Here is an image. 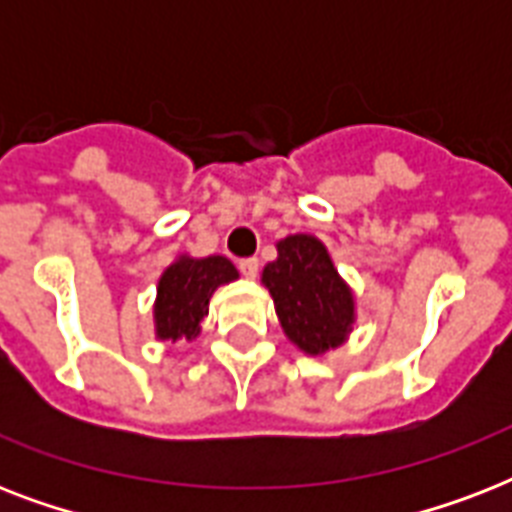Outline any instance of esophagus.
<instances>
[{
	"label": "esophagus",
	"instance_id": "esophagus-1",
	"mask_svg": "<svg viewBox=\"0 0 512 512\" xmlns=\"http://www.w3.org/2000/svg\"><path fill=\"white\" fill-rule=\"evenodd\" d=\"M239 271H241V276L255 279L257 271H260V260H257V257H244V260H239Z\"/></svg>",
	"mask_w": 512,
	"mask_h": 512
}]
</instances>
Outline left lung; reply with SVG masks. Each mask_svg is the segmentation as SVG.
<instances>
[{"label":"left lung","mask_w":512,"mask_h":512,"mask_svg":"<svg viewBox=\"0 0 512 512\" xmlns=\"http://www.w3.org/2000/svg\"><path fill=\"white\" fill-rule=\"evenodd\" d=\"M276 249L279 257L265 265L263 284L284 335L311 356L342 345L353 324V295L337 276L327 247L297 233L281 239Z\"/></svg>","instance_id":"left-lung-1"}]
</instances>
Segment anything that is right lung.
Wrapping results in <instances>:
<instances>
[{"mask_svg": "<svg viewBox=\"0 0 512 512\" xmlns=\"http://www.w3.org/2000/svg\"><path fill=\"white\" fill-rule=\"evenodd\" d=\"M239 279L231 260L212 257H180L159 279V297L154 305L156 337L159 340H191L199 335L201 319L209 313V297L220 284Z\"/></svg>", "mask_w": 512, "mask_h": 512, "instance_id": "right-lung-1", "label": "right lung"}]
</instances>
